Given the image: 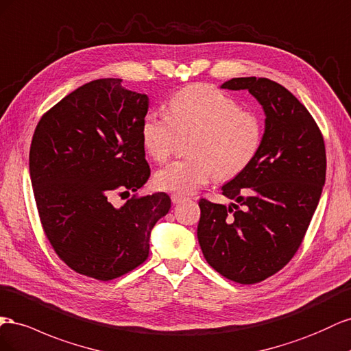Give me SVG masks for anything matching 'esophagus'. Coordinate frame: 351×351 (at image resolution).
Listing matches in <instances>:
<instances>
[{"instance_id":"obj_1","label":"esophagus","mask_w":351,"mask_h":351,"mask_svg":"<svg viewBox=\"0 0 351 351\" xmlns=\"http://www.w3.org/2000/svg\"><path fill=\"white\" fill-rule=\"evenodd\" d=\"M172 203L173 204H179V203H182V202H185L186 199V197H184V195H181V194H172Z\"/></svg>"}]
</instances>
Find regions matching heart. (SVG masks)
Returning a JSON list of instances; mask_svg holds the SVG:
<instances>
[{"instance_id": "heart-1", "label": "heart", "mask_w": 351, "mask_h": 351, "mask_svg": "<svg viewBox=\"0 0 351 351\" xmlns=\"http://www.w3.org/2000/svg\"><path fill=\"white\" fill-rule=\"evenodd\" d=\"M195 131L189 144L191 156L173 160L156 173L158 189L191 194L210 179L234 178L253 162L262 145L260 119L241 110L220 89L194 84L179 89L167 101V114L149 112L141 122V141L157 162L172 154L176 132Z\"/></svg>"}]
</instances>
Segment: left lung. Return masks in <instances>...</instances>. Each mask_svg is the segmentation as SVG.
Masks as SVG:
<instances>
[{
  "mask_svg": "<svg viewBox=\"0 0 351 351\" xmlns=\"http://www.w3.org/2000/svg\"><path fill=\"white\" fill-rule=\"evenodd\" d=\"M262 104L265 134L253 162L222 194L231 206L199 199L197 237L207 263L238 284H257L294 257L317 207L326 173L324 136L307 108L266 77H234Z\"/></svg>",
  "mask_w": 351,
  "mask_h": 351,
  "instance_id": "obj_1",
  "label": "left lung"
}]
</instances>
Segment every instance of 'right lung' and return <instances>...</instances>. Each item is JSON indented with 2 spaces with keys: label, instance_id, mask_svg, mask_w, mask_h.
<instances>
[{
  "label": "right lung",
  "instance_id": "add662e5",
  "mask_svg": "<svg viewBox=\"0 0 351 351\" xmlns=\"http://www.w3.org/2000/svg\"><path fill=\"white\" fill-rule=\"evenodd\" d=\"M148 97L122 79H97L75 89L39 120L29 172L39 219L57 256L75 272L110 281L144 263L149 234L167 215L165 193H136L149 178L141 141Z\"/></svg>",
  "mask_w": 351,
  "mask_h": 351
}]
</instances>
